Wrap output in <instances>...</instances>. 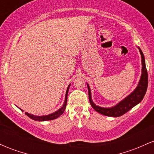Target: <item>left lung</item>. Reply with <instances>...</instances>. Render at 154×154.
Here are the masks:
<instances>
[{"instance_id": "1", "label": "left lung", "mask_w": 154, "mask_h": 154, "mask_svg": "<svg viewBox=\"0 0 154 154\" xmlns=\"http://www.w3.org/2000/svg\"><path fill=\"white\" fill-rule=\"evenodd\" d=\"M137 48H138L140 54L141 55V61H142V74H141L140 79L138 84H137V86L136 87L135 89L130 95H128L126 98L122 100L117 104H116L114 106L109 108H103L95 105L93 103V100H92L91 88H90L89 85L87 84L90 103H91L92 107L97 112L105 116H111V117H117V116H120L125 114V113H127L134 106H135L137 104H138L143 100L146 93V91H147L148 78L144 55L143 54L141 49L139 47Z\"/></svg>"}]
</instances>
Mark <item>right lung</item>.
<instances>
[{"mask_svg":"<svg viewBox=\"0 0 154 154\" xmlns=\"http://www.w3.org/2000/svg\"><path fill=\"white\" fill-rule=\"evenodd\" d=\"M70 85H71V84L69 85L68 88H67V90H66V95H65L64 103H63V106L61 108H60L59 110L55 111V112L52 113V114H48V115H45V116H35V115H33V114H29V113H27V112H25L26 115L29 116V118H31L32 119L35 120V121H39V122L48 121V120H53V119H56V118L59 117V116H61V114H62L64 112L65 109H66V103H67V95H68V91H69V89ZM20 110L23 111L22 109H20Z\"/></svg>","mask_w":154,"mask_h":154,"instance_id":"1","label":"right lung"}]
</instances>
